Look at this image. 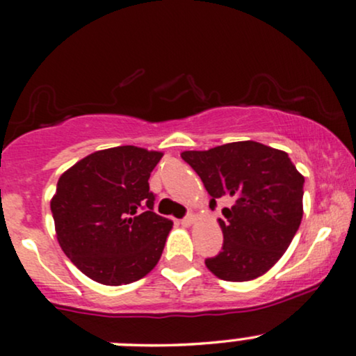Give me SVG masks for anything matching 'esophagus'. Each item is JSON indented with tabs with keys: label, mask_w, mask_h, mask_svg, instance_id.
Listing matches in <instances>:
<instances>
[{
	"label": "esophagus",
	"mask_w": 356,
	"mask_h": 356,
	"mask_svg": "<svg viewBox=\"0 0 356 356\" xmlns=\"http://www.w3.org/2000/svg\"><path fill=\"white\" fill-rule=\"evenodd\" d=\"M181 224L186 225V227L192 225V224H194V216H192V213H187V216L181 220Z\"/></svg>",
	"instance_id": "1"
}]
</instances>
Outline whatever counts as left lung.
<instances>
[{"mask_svg": "<svg viewBox=\"0 0 356 356\" xmlns=\"http://www.w3.org/2000/svg\"><path fill=\"white\" fill-rule=\"evenodd\" d=\"M184 161L202 179L216 209L217 199L232 205L219 219L224 245L205 259L213 275L247 282L278 262L300 227L303 175L289 154L255 140L230 143L209 151H186Z\"/></svg>", "mask_w": 356, "mask_h": 356, "instance_id": "1", "label": "left lung"}]
</instances>
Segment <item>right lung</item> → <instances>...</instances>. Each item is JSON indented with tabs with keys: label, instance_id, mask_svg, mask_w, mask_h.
I'll return each mask as SVG.
<instances>
[{
	"label": "right lung",
	"instance_id": "add662e5",
	"mask_svg": "<svg viewBox=\"0 0 356 356\" xmlns=\"http://www.w3.org/2000/svg\"><path fill=\"white\" fill-rule=\"evenodd\" d=\"M162 152L119 145L89 154L58 181L51 199L63 252L102 285L139 280L159 262L172 220L154 212L149 177Z\"/></svg>",
	"mask_w": 356,
	"mask_h": 356
}]
</instances>
